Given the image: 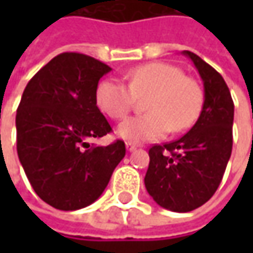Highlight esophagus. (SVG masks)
Wrapping results in <instances>:
<instances>
[{"label":"esophagus","instance_id":"esophagus-1","mask_svg":"<svg viewBox=\"0 0 253 253\" xmlns=\"http://www.w3.org/2000/svg\"><path fill=\"white\" fill-rule=\"evenodd\" d=\"M136 148H138V145H136V143H133V142H126V149H128L129 152L135 151Z\"/></svg>","mask_w":253,"mask_h":253}]
</instances>
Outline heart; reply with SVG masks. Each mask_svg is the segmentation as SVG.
<instances>
[{
    "label": "heart",
    "mask_w": 253,
    "mask_h": 253,
    "mask_svg": "<svg viewBox=\"0 0 253 253\" xmlns=\"http://www.w3.org/2000/svg\"><path fill=\"white\" fill-rule=\"evenodd\" d=\"M145 100L146 114L128 118L117 133L129 142L155 141L169 131H186L197 121L204 105V91L194 79L169 63L141 64L128 73V85L104 79L95 88V102L112 120L125 118L136 98Z\"/></svg>",
    "instance_id": "obj_1"
}]
</instances>
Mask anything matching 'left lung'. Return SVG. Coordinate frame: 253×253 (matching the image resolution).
Listing matches in <instances>:
<instances>
[{
	"mask_svg": "<svg viewBox=\"0 0 253 253\" xmlns=\"http://www.w3.org/2000/svg\"><path fill=\"white\" fill-rule=\"evenodd\" d=\"M204 84L197 122L176 141L149 149L145 187L161 207L189 212L217 191L232 151L234 101L222 76L196 53L184 50Z\"/></svg>",
	"mask_w": 253,
	"mask_h": 253,
	"instance_id": "8db88e82",
	"label": "left lung"
}]
</instances>
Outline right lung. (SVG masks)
Instances as JSON below:
<instances>
[{"instance_id": "obj_1", "label": "right lung", "mask_w": 253, "mask_h": 253, "mask_svg": "<svg viewBox=\"0 0 253 253\" xmlns=\"http://www.w3.org/2000/svg\"><path fill=\"white\" fill-rule=\"evenodd\" d=\"M111 67L83 53L57 54L25 87L16 110V151L35 193L54 209L74 211L98 199L125 156L124 141L90 139L111 132L95 88Z\"/></svg>"}]
</instances>
